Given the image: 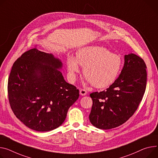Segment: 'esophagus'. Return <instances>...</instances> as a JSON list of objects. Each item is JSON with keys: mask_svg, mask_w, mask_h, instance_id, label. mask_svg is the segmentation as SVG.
I'll use <instances>...</instances> for the list:
<instances>
[{"mask_svg": "<svg viewBox=\"0 0 158 158\" xmlns=\"http://www.w3.org/2000/svg\"><path fill=\"white\" fill-rule=\"evenodd\" d=\"M87 94V92L85 90V89H80V94L81 95L84 96V95H85Z\"/></svg>", "mask_w": 158, "mask_h": 158, "instance_id": "obj_1", "label": "esophagus"}]
</instances>
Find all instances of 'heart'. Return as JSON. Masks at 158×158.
Here are the masks:
<instances>
[{
	"label": "heart",
	"instance_id": "1",
	"mask_svg": "<svg viewBox=\"0 0 158 158\" xmlns=\"http://www.w3.org/2000/svg\"><path fill=\"white\" fill-rule=\"evenodd\" d=\"M66 64L71 81L76 80L81 66L84 68L87 81L96 88L103 89L115 82L122 67V60L103 47L89 46L78 50L76 57L69 56Z\"/></svg>",
	"mask_w": 158,
	"mask_h": 158
}]
</instances>
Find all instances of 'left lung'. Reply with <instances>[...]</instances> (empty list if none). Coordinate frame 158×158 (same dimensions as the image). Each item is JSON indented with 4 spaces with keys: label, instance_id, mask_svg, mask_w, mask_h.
Returning <instances> with one entry per match:
<instances>
[{
    "label": "left lung",
    "instance_id": "1",
    "mask_svg": "<svg viewBox=\"0 0 158 158\" xmlns=\"http://www.w3.org/2000/svg\"><path fill=\"white\" fill-rule=\"evenodd\" d=\"M124 66L119 77L106 90L90 94L93 104L90 123L107 130L122 125L133 114L146 88V65L136 54L124 57Z\"/></svg>",
    "mask_w": 158,
    "mask_h": 158
}]
</instances>
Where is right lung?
I'll list each match as a JSON object with an SVG mask.
<instances>
[{
    "instance_id": "1",
    "label": "right lung",
    "mask_w": 158,
    "mask_h": 158,
    "mask_svg": "<svg viewBox=\"0 0 158 158\" xmlns=\"http://www.w3.org/2000/svg\"><path fill=\"white\" fill-rule=\"evenodd\" d=\"M62 68L60 59L36 48L13 64L8 79L9 101L25 126L48 131L64 121L69 108L79 98V90L65 81Z\"/></svg>"
}]
</instances>
